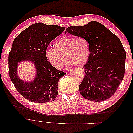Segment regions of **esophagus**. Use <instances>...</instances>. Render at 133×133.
I'll return each mask as SVG.
<instances>
[{
	"label": "esophagus",
	"mask_w": 133,
	"mask_h": 133,
	"mask_svg": "<svg viewBox=\"0 0 133 133\" xmlns=\"http://www.w3.org/2000/svg\"><path fill=\"white\" fill-rule=\"evenodd\" d=\"M79 69H80V70H81L82 72L84 71V68H83V67H80Z\"/></svg>",
	"instance_id": "34e87169"
}]
</instances>
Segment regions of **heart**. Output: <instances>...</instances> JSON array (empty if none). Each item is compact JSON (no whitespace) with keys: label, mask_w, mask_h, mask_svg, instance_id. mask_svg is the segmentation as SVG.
<instances>
[{"label":"heart","mask_w":133,"mask_h":133,"mask_svg":"<svg viewBox=\"0 0 133 133\" xmlns=\"http://www.w3.org/2000/svg\"><path fill=\"white\" fill-rule=\"evenodd\" d=\"M54 49L46 51V57L51 65L60 69L65 63V57L69 64L82 66L89 58L90 49L89 42L84 38L63 36L54 44Z\"/></svg>","instance_id":"b5f03b06"}]
</instances>
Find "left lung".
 <instances>
[{"label":"left lung","mask_w":133,"mask_h":133,"mask_svg":"<svg viewBox=\"0 0 133 133\" xmlns=\"http://www.w3.org/2000/svg\"><path fill=\"white\" fill-rule=\"evenodd\" d=\"M69 33L86 39L90 54L84 66L85 76L79 85L80 93L93 102H102L114 95L123 79L126 52L117 36L98 22L84 26H71Z\"/></svg>","instance_id":"8db88e82"}]
</instances>
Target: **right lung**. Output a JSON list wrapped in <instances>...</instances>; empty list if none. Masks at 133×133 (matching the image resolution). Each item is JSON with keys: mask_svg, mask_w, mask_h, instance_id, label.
<instances>
[{"mask_svg": "<svg viewBox=\"0 0 133 133\" xmlns=\"http://www.w3.org/2000/svg\"><path fill=\"white\" fill-rule=\"evenodd\" d=\"M65 29L57 25L37 23L30 25L16 37L9 54V74L15 88L24 98L37 103L53 101L58 95V82L64 72L58 70L47 60L46 51L50 42ZM33 61L37 75L31 82H25L17 75V63Z\"/></svg>", "mask_w": 133, "mask_h": 133, "instance_id": "add662e5", "label": "right lung"}]
</instances>
